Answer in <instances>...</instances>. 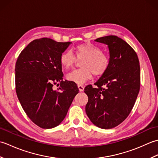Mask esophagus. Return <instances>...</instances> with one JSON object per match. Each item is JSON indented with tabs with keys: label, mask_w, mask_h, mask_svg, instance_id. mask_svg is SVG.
<instances>
[{
	"label": "esophagus",
	"mask_w": 158,
	"mask_h": 158,
	"mask_svg": "<svg viewBox=\"0 0 158 158\" xmlns=\"http://www.w3.org/2000/svg\"><path fill=\"white\" fill-rule=\"evenodd\" d=\"M78 88H79L80 92H83V90H84V87L81 85H78Z\"/></svg>",
	"instance_id": "obj_1"
}]
</instances>
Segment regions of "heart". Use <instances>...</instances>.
<instances>
[{
  "instance_id": "1",
  "label": "heart",
  "mask_w": 158,
  "mask_h": 158,
  "mask_svg": "<svg viewBox=\"0 0 158 158\" xmlns=\"http://www.w3.org/2000/svg\"><path fill=\"white\" fill-rule=\"evenodd\" d=\"M75 55L78 60H81V67L73 70L66 75V79L77 84H83L92 77L93 74L99 77L104 75L110 65V58L106 53L102 52L99 47L86 42L75 48ZM76 57L70 50L64 52L60 57V64L65 69L74 66Z\"/></svg>"
}]
</instances>
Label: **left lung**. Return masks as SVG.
I'll list each match as a JSON object with an SVG mask.
<instances>
[{"label":"left lung","mask_w":158,"mask_h":158,"mask_svg":"<svg viewBox=\"0 0 158 158\" xmlns=\"http://www.w3.org/2000/svg\"><path fill=\"white\" fill-rule=\"evenodd\" d=\"M95 41L108 45L110 65L94 83L96 88H85V112L95 126L110 129L123 122L135 105L140 90L139 60L132 47L118 36H106Z\"/></svg>","instance_id":"obj_1"}]
</instances>
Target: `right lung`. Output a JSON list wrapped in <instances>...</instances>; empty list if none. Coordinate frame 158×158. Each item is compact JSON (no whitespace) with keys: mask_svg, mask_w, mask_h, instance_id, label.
<instances>
[{"mask_svg":"<svg viewBox=\"0 0 158 158\" xmlns=\"http://www.w3.org/2000/svg\"><path fill=\"white\" fill-rule=\"evenodd\" d=\"M70 42L35 39L23 49L15 64V89L19 101L33 123L44 129L61 123L79 89L63 80L60 55ZM57 85V90L52 86Z\"/></svg>","mask_w":158,"mask_h":158,"instance_id":"right-lung-1","label":"right lung"}]
</instances>
